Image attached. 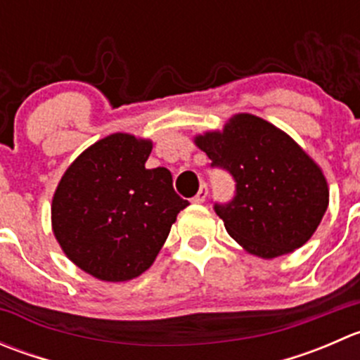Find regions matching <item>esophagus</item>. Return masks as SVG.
Listing matches in <instances>:
<instances>
[{"label": "esophagus", "mask_w": 360, "mask_h": 360, "mask_svg": "<svg viewBox=\"0 0 360 360\" xmlns=\"http://www.w3.org/2000/svg\"><path fill=\"white\" fill-rule=\"evenodd\" d=\"M205 198H207V184L200 183V188H198V193L195 195L193 202L195 203H203V202H205Z\"/></svg>", "instance_id": "esophagus-1"}]
</instances>
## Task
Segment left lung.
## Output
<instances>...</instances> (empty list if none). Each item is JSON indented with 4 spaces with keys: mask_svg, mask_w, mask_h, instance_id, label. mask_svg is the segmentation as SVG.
Segmentation results:
<instances>
[{
    "mask_svg": "<svg viewBox=\"0 0 360 360\" xmlns=\"http://www.w3.org/2000/svg\"><path fill=\"white\" fill-rule=\"evenodd\" d=\"M195 144L233 176L237 193L214 210L249 254L284 256L310 240L329 205L324 172L284 130L249 112L223 130L195 136Z\"/></svg>",
    "mask_w": 360,
    "mask_h": 360,
    "instance_id": "8db88e82",
    "label": "left lung"
}]
</instances>
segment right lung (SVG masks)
I'll use <instances>...</instances> for the list:
<instances>
[{"label":"right lung","mask_w":360,"mask_h":360,"mask_svg":"<svg viewBox=\"0 0 360 360\" xmlns=\"http://www.w3.org/2000/svg\"><path fill=\"white\" fill-rule=\"evenodd\" d=\"M150 139L116 132L86 148L60 177L52 230L64 254L92 277L125 282L157 259L186 205L165 167L146 169Z\"/></svg>","instance_id":"obj_1"}]
</instances>
